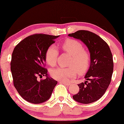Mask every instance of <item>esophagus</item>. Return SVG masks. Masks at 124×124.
<instances>
[{
  "label": "esophagus",
  "instance_id": "1",
  "mask_svg": "<svg viewBox=\"0 0 124 124\" xmlns=\"http://www.w3.org/2000/svg\"><path fill=\"white\" fill-rule=\"evenodd\" d=\"M60 83H62V84H63L65 85L66 86H69L70 85V83H68V82H60Z\"/></svg>",
  "mask_w": 124,
  "mask_h": 124
}]
</instances>
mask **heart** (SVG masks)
<instances>
[{
	"mask_svg": "<svg viewBox=\"0 0 124 124\" xmlns=\"http://www.w3.org/2000/svg\"><path fill=\"white\" fill-rule=\"evenodd\" d=\"M62 50L71 56L68 68L57 67L50 71L52 78L56 80L63 81L76 77L77 72L80 75L86 73L90 64V55L89 52L84 49L82 44L75 39H68L62 45ZM59 52L55 46L51 45L46 52V62L51 67H54L56 64Z\"/></svg>",
	"mask_w": 124,
	"mask_h": 124,
	"instance_id": "b5f03b06",
	"label": "heart"
}]
</instances>
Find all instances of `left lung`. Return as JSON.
I'll list each match as a JSON object with an SVG mask.
<instances>
[{
  "instance_id": "1",
  "label": "left lung",
  "mask_w": 124,
  "mask_h": 124,
  "mask_svg": "<svg viewBox=\"0 0 124 124\" xmlns=\"http://www.w3.org/2000/svg\"><path fill=\"white\" fill-rule=\"evenodd\" d=\"M68 36L81 40L90 54V65L85 76L86 81L78 85L79 91L73 98L83 104L94 102L104 94L111 82L113 70L111 50L102 38L91 31L78 30Z\"/></svg>"
}]
</instances>
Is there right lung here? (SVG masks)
I'll return each instance as SVG.
<instances>
[{"label": "right lung", "instance_id": "1", "mask_svg": "<svg viewBox=\"0 0 124 124\" xmlns=\"http://www.w3.org/2000/svg\"><path fill=\"white\" fill-rule=\"evenodd\" d=\"M59 35L38 34L21 40L12 54L11 70L13 84L22 98L28 102L39 104L50 99L57 82L50 77L43 67L46 52ZM45 75L38 81L37 76Z\"/></svg>", "mask_w": 124, "mask_h": 124}]
</instances>
